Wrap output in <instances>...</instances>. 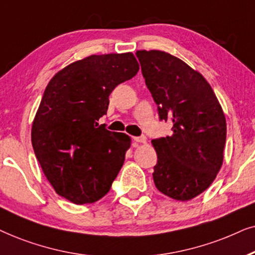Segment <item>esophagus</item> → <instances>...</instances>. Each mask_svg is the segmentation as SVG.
I'll return each instance as SVG.
<instances>
[{"mask_svg": "<svg viewBox=\"0 0 255 255\" xmlns=\"http://www.w3.org/2000/svg\"><path fill=\"white\" fill-rule=\"evenodd\" d=\"M134 141L137 142V143H145L147 142V137L144 135H141V136H135Z\"/></svg>", "mask_w": 255, "mask_h": 255, "instance_id": "obj_1", "label": "esophagus"}]
</instances>
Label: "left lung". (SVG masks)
I'll return each mask as SVG.
<instances>
[{
	"instance_id": "1",
	"label": "left lung",
	"mask_w": 255,
	"mask_h": 255,
	"mask_svg": "<svg viewBox=\"0 0 255 255\" xmlns=\"http://www.w3.org/2000/svg\"><path fill=\"white\" fill-rule=\"evenodd\" d=\"M161 120L172 135L152 140L154 183L176 201H190L217 177L224 159L226 119L215 92L198 71L164 51H136Z\"/></svg>"
}]
</instances>
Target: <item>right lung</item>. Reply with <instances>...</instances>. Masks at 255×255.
Masks as SVG:
<instances>
[{"label": "right lung", "instance_id": "obj_1", "mask_svg": "<svg viewBox=\"0 0 255 255\" xmlns=\"http://www.w3.org/2000/svg\"><path fill=\"white\" fill-rule=\"evenodd\" d=\"M134 54H92L53 76L33 119L31 142L54 191L74 204L94 203L110 191L130 137L110 131L99 119L110 94L137 73Z\"/></svg>", "mask_w": 255, "mask_h": 255}]
</instances>
